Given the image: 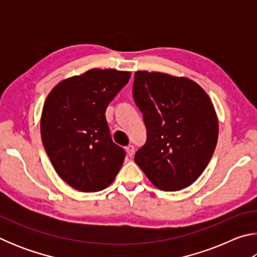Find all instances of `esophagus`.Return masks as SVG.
I'll use <instances>...</instances> for the list:
<instances>
[{
    "mask_svg": "<svg viewBox=\"0 0 257 257\" xmlns=\"http://www.w3.org/2000/svg\"><path fill=\"white\" fill-rule=\"evenodd\" d=\"M125 152H127V155L129 156V158H132V156L134 155L135 147L133 145H128L127 147H125Z\"/></svg>",
    "mask_w": 257,
    "mask_h": 257,
    "instance_id": "obj_1",
    "label": "esophagus"
}]
</instances>
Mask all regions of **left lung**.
I'll return each instance as SVG.
<instances>
[{
	"label": "left lung",
	"mask_w": 257,
	"mask_h": 257,
	"mask_svg": "<svg viewBox=\"0 0 257 257\" xmlns=\"http://www.w3.org/2000/svg\"><path fill=\"white\" fill-rule=\"evenodd\" d=\"M133 96L147 132L135 162L159 189L186 188L216 146L219 123L210 97L188 78L147 71L135 72Z\"/></svg>",
	"instance_id": "obj_1"
}]
</instances>
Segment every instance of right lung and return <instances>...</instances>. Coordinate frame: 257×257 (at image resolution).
Segmentation results:
<instances>
[{"label":"right lung","mask_w":257,"mask_h":257,"mask_svg":"<svg viewBox=\"0 0 257 257\" xmlns=\"http://www.w3.org/2000/svg\"><path fill=\"white\" fill-rule=\"evenodd\" d=\"M129 78L128 71L92 69L59 82L47 95L42 142L56 173L72 188L103 190L118 175L125 152L112 141L105 111Z\"/></svg>","instance_id":"add662e5"}]
</instances>
